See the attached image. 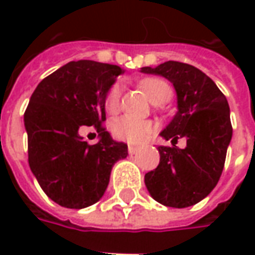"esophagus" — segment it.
Wrapping results in <instances>:
<instances>
[{"instance_id":"obj_1","label":"esophagus","mask_w":255,"mask_h":255,"mask_svg":"<svg viewBox=\"0 0 255 255\" xmlns=\"http://www.w3.org/2000/svg\"><path fill=\"white\" fill-rule=\"evenodd\" d=\"M139 150L140 149L136 147V146H128V153H129V154H136Z\"/></svg>"}]
</instances>
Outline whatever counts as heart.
<instances>
[{
    "mask_svg": "<svg viewBox=\"0 0 255 255\" xmlns=\"http://www.w3.org/2000/svg\"><path fill=\"white\" fill-rule=\"evenodd\" d=\"M140 89L143 90L149 100L161 105L171 100L172 87L165 80L160 78H147L140 82ZM120 97H122V86L120 83L112 84L105 97V111L108 113H116L120 108ZM112 133L119 140H124L128 143H142L153 133L151 123L136 120L133 117L123 116L116 119L111 126Z\"/></svg>",
    "mask_w": 255,
    "mask_h": 255,
    "instance_id": "b5f03b06",
    "label": "heart"
}]
</instances>
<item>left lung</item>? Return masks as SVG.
<instances>
[{
    "label": "left lung",
    "mask_w": 255,
    "mask_h": 255,
    "mask_svg": "<svg viewBox=\"0 0 255 255\" xmlns=\"http://www.w3.org/2000/svg\"><path fill=\"white\" fill-rule=\"evenodd\" d=\"M143 73L168 79L176 90L177 112L161 131L173 146H160V164L144 175V184L157 202L169 208H188L208 197L224 168L232 138L230 105L212 79L198 68L179 61L143 67ZM188 146L179 149L177 139Z\"/></svg>",
    "instance_id": "obj_1"
}]
</instances>
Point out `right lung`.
Segmentation results:
<instances>
[{
    "label": "right lung",
    "mask_w": 255,
    "mask_h": 255,
    "mask_svg": "<svg viewBox=\"0 0 255 255\" xmlns=\"http://www.w3.org/2000/svg\"><path fill=\"white\" fill-rule=\"evenodd\" d=\"M122 68L79 60L65 64L36 86L24 113L28 135V164L41 188L52 201L69 209L98 202L113 165L128 155L127 144L113 140L102 127L105 97ZM94 125L98 144L78 135Z\"/></svg>",
    "instance_id": "1"
}]
</instances>
